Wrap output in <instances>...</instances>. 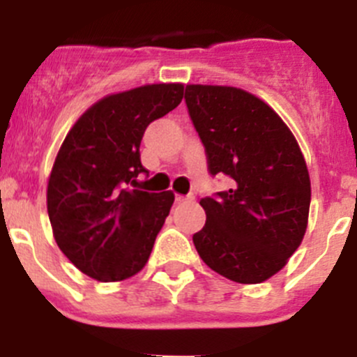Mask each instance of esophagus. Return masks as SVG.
I'll list each match as a JSON object with an SVG mask.
<instances>
[{
	"instance_id": "esophagus-1",
	"label": "esophagus",
	"mask_w": 357,
	"mask_h": 357,
	"mask_svg": "<svg viewBox=\"0 0 357 357\" xmlns=\"http://www.w3.org/2000/svg\"><path fill=\"white\" fill-rule=\"evenodd\" d=\"M195 197L193 195H176V202L178 204H185V202H192Z\"/></svg>"
}]
</instances>
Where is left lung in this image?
Returning a JSON list of instances; mask_svg holds the SVG:
<instances>
[{"instance_id": "left-lung-1", "label": "left lung", "mask_w": 357, "mask_h": 357, "mask_svg": "<svg viewBox=\"0 0 357 357\" xmlns=\"http://www.w3.org/2000/svg\"><path fill=\"white\" fill-rule=\"evenodd\" d=\"M186 107L211 174L231 188L200 199L193 235L202 261L236 283H262L285 268L307 229L311 179L301 146L261 98L233 86L186 84Z\"/></svg>"}]
</instances>
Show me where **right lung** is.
<instances>
[{
	"label": "right lung",
	"instance_id": "obj_1",
	"mask_svg": "<svg viewBox=\"0 0 357 357\" xmlns=\"http://www.w3.org/2000/svg\"><path fill=\"white\" fill-rule=\"evenodd\" d=\"M181 82L145 84L93 103L55 157L46 207L56 245L81 273L122 282L149 262L174 193L135 190L146 126L181 103Z\"/></svg>",
	"mask_w": 357,
	"mask_h": 357
}]
</instances>
